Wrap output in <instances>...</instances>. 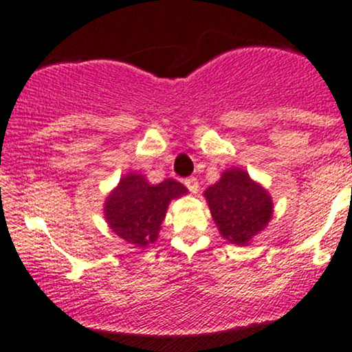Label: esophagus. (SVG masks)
<instances>
[{"mask_svg":"<svg viewBox=\"0 0 352 352\" xmlns=\"http://www.w3.org/2000/svg\"><path fill=\"white\" fill-rule=\"evenodd\" d=\"M184 184H186V187L192 192V194H197L199 180L195 179V177H188V179H186V182H184Z\"/></svg>","mask_w":352,"mask_h":352,"instance_id":"esophagus-1","label":"esophagus"}]
</instances>
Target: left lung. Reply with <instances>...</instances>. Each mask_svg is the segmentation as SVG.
Listing matches in <instances>:
<instances>
[{"mask_svg": "<svg viewBox=\"0 0 352 352\" xmlns=\"http://www.w3.org/2000/svg\"><path fill=\"white\" fill-rule=\"evenodd\" d=\"M204 197L221 236L231 244L248 246L272 221L273 201L268 190L246 170L231 166Z\"/></svg>", "mask_w": 352, "mask_h": 352, "instance_id": "obj_1", "label": "left lung"}]
</instances>
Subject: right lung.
Returning <instances> with one entry per match:
<instances>
[{"label": "right lung", "instance_id": "add662e5", "mask_svg": "<svg viewBox=\"0 0 352 352\" xmlns=\"http://www.w3.org/2000/svg\"><path fill=\"white\" fill-rule=\"evenodd\" d=\"M187 192L173 179L150 184L142 173L129 172L106 197L104 219L121 239L135 248H146L157 241L170 202Z\"/></svg>", "mask_w": 352, "mask_h": 352}]
</instances>
